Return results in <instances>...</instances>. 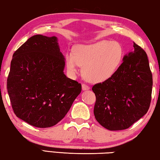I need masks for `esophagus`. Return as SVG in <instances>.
<instances>
[{"label": "esophagus", "mask_w": 160, "mask_h": 160, "mask_svg": "<svg viewBox=\"0 0 160 160\" xmlns=\"http://www.w3.org/2000/svg\"><path fill=\"white\" fill-rule=\"evenodd\" d=\"M82 90L83 91L89 90H90V87H89L88 85H85V84H82Z\"/></svg>", "instance_id": "obj_1"}]
</instances>
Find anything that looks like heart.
<instances>
[{"label": "heart", "instance_id": "heart-1", "mask_svg": "<svg viewBox=\"0 0 160 160\" xmlns=\"http://www.w3.org/2000/svg\"><path fill=\"white\" fill-rule=\"evenodd\" d=\"M123 56V48L117 42L103 39L89 44H79L75 47L73 53L66 55V68L70 75L75 76L78 72V66H81L87 80L103 82L116 73Z\"/></svg>", "mask_w": 160, "mask_h": 160}]
</instances>
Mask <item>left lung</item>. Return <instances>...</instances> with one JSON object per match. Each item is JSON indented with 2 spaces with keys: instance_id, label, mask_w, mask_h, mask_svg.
<instances>
[{
  "instance_id": "1",
  "label": "left lung",
  "mask_w": 160,
  "mask_h": 160,
  "mask_svg": "<svg viewBox=\"0 0 160 160\" xmlns=\"http://www.w3.org/2000/svg\"><path fill=\"white\" fill-rule=\"evenodd\" d=\"M133 47L123 56L112 78L92 87L96 96L94 117L110 131L129 128L150 107L152 75L148 56L135 43Z\"/></svg>"
}]
</instances>
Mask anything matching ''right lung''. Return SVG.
<instances>
[{
  "instance_id": "1",
  "label": "right lung",
  "mask_w": 160,
  "mask_h": 160,
  "mask_svg": "<svg viewBox=\"0 0 160 160\" xmlns=\"http://www.w3.org/2000/svg\"><path fill=\"white\" fill-rule=\"evenodd\" d=\"M65 58L58 38H29L12 56L8 93L17 117L38 128L62 120L82 90L64 74Z\"/></svg>"
}]
</instances>
